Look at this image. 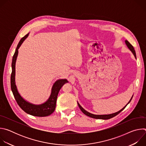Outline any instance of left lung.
Returning <instances> with one entry per match:
<instances>
[{
    "label": "left lung",
    "mask_w": 146,
    "mask_h": 146,
    "mask_svg": "<svg viewBox=\"0 0 146 146\" xmlns=\"http://www.w3.org/2000/svg\"><path fill=\"white\" fill-rule=\"evenodd\" d=\"M125 44H126V45L127 46V47H128V48L131 51V52L133 53V54L134 55V56H135V58H136V52H135V50H134V48H133V47L129 43V41H128V40H125ZM133 95H132V98H131V99L129 100V101L128 102V103L127 104V105L125 106L122 109H121L119 111H117V112H116V113H112V114H104V115H96V114H92V113H89V112H88L87 111H86L85 109H83L81 106V105H80V104L78 103V102H77V103H78V107H79V108L80 109V110H81V111L84 113V114H86V115H87V116H88V117H91V118H96V119H110V118H113V117H115V115H117V114H118L121 111H122L125 108V107L128 105V104L130 103V102L131 101V100H132V98H133Z\"/></svg>",
    "instance_id": "8db88e82"
}]
</instances>
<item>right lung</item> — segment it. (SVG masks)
Masks as SVG:
<instances>
[{
    "instance_id": "1",
    "label": "right lung",
    "mask_w": 146,
    "mask_h": 146,
    "mask_svg": "<svg viewBox=\"0 0 146 146\" xmlns=\"http://www.w3.org/2000/svg\"><path fill=\"white\" fill-rule=\"evenodd\" d=\"M29 34V33H28L21 39L13 56L11 64L12 73L11 74V88L18 105L25 113L36 117H46L51 115L54 111L59 91L64 84L68 82V81L66 79L57 80L54 83L51 88L50 96L47 100L42 104H40V105H35V104L31 103L25 100L21 96L18 91L15 83V63L18 54V49L24 40L28 37Z\"/></svg>"
}]
</instances>
